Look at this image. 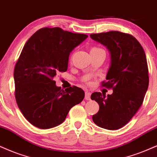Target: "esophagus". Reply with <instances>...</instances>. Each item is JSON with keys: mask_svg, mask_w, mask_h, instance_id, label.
<instances>
[{"mask_svg": "<svg viewBox=\"0 0 157 157\" xmlns=\"http://www.w3.org/2000/svg\"><path fill=\"white\" fill-rule=\"evenodd\" d=\"M90 95H91L90 92H88V91H86V92H85V100H90V99H91Z\"/></svg>", "mask_w": 157, "mask_h": 157, "instance_id": "obj_1", "label": "esophagus"}]
</instances>
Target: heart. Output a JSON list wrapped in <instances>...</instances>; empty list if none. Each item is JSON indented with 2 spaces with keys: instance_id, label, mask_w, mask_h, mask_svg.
<instances>
[{
  "instance_id": "b5f03b06",
  "label": "heart",
  "mask_w": 157,
  "mask_h": 157,
  "mask_svg": "<svg viewBox=\"0 0 157 157\" xmlns=\"http://www.w3.org/2000/svg\"><path fill=\"white\" fill-rule=\"evenodd\" d=\"M91 51L92 52H97V51H103L102 49H100V48H98V47H94L92 48V49H91Z\"/></svg>"
}]
</instances>
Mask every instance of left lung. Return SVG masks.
Masks as SVG:
<instances>
[{"mask_svg":"<svg viewBox=\"0 0 157 157\" xmlns=\"http://www.w3.org/2000/svg\"><path fill=\"white\" fill-rule=\"evenodd\" d=\"M91 38L107 47L111 64L102 86L113 89L111 94L94 92L91 99L99 104L92 116L95 124L116 130L130 121L142 105L149 78L146 54L132 35L119 31L91 34Z\"/></svg>","mask_w":157,"mask_h":157,"instance_id":"obj_1","label":"left lung"}]
</instances>
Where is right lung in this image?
<instances>
[{"mask_svg": "<svg viewBox=\"0 0 157 157\" xmlns=\"http://www.w3.org/2000/svg\"><path fill=\"white\" fill-rule=\"evenodd\" d=\"M88 37L60 28H44L29 38L14 67L15 98L25 119L40 129L65 121L71 108L80 103L84 92L73 86H56L54 78L65 72L70 53Z\"/></svg>", "mask_w": 157, "mask_h": 157, "instance_id": "right-lung-1", "label": "right lung"}]
</instances>
